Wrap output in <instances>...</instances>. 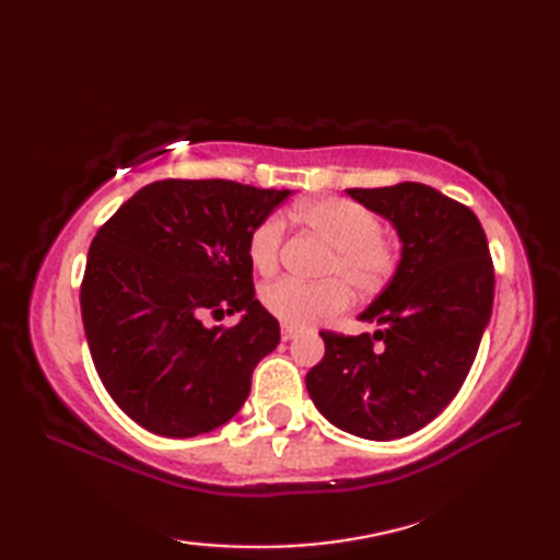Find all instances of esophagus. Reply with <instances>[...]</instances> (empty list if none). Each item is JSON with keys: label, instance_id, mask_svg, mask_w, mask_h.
<instances>
[{"label": "esophagus", "instance_id": "esophagus-1", "mask_svg": "<svg viewBox=\"0 0 560 560\" xmlns=\"http://www.w3.org/2000/svg\"><path fill=\"white\" fill-rule=\"evenodd\" d=\"M295 337H299V329L287 327V325L281 327V339H283V341H291V339H295Z\"/></svg>", "mask_w": 560, "mask_h": 560}]
</instances>
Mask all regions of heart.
<instances>
[{
	"label": "heart",
	"instance_id": "heart-1",
	"mask_svg": "<svg viewBox=\"0 0 560 560\" xmlns=\"http://www.w3.org/2000/svg\"><path fill=\"white\" fill-rule=\"evenodd\" d=\"M293 217L329 243L319 273L329 279L299 281L279 279L267 283L259 293V303L287 327H307L319 319L343 313L351 303V291L375 295L395 279L401 261L397 237L383 231L373 209L347 197H323L303 201L293 209ZM287 221L279 213L261 219L247 241V257L259 273H271L279 267Z\"/></svg>",
	"mask_w": 560,
	"mask_h": 560
}]
</instances>
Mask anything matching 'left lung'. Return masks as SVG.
Listing matches in <instances>:
<instances>
[{
  "mask_svg": "<svg viewBox=\"0 0 560 560\" xmlns=\"http://www.w3.org/2000/svg\"><path fill=\"white\" fill-rule=\"evenodd\" d=\"M347 192L395 223L401 261L361 315L373 335L319 331L325 359L305 387L341 431L395 440L431 423L467 380L493 311V259L477 213L433 187Z\"/></svg>",
  "mask_w": 560,
  "mask_h": 560,
  "instance_id": "8db88e82",
  "label": "left lung"
}]
</instances>
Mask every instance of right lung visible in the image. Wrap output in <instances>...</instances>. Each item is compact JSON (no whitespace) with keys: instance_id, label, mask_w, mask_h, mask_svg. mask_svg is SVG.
Returning a JSON list of instances; mask_svg holds the SVG:
<instances>
[{"instance_id":"obj_1","label":"right lung","mask_w":560,"mask_h":560,"mask_svg":"<svg viewBox=\"0 0 560 560\" xmlns=\"http://www.w3.org/2000/svg\"><path fill=\"white\" fill-rule=\"evenodd\" d=\"M291 192L233 180H159L89 247L81 317L93 365L129 419L165 438L231 421L279 323L255 299L247 241ZM243 312L233 328L203 317Z\"/></svg>"}]
</instances>
